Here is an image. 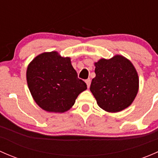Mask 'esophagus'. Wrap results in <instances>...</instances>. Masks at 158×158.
I'll use <instances>...</instances> for the list:
<instances>
[{
    "instance_id": "34e87169",
    "label": "esophagus",
    "mask_w": 158,
    "mask_h": 158,
    "mask_svg": "<svg viewBox=\"0 0 158 158\" xmlns=\"http://www.w3.org/2000/svg\"><path fill=\"white\" fill-rule=\"evenodd\" d=\"M85 83H86L87 87L89 88V86H90V84H91V79H86V80H85Z\"/></svg>"
}]
</instances>
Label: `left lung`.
<instances>
[{
	"mask_svg": "<svg viewBox=\"0 0 158 158\" xmlns=\"http://www.w3.org/2000/svg\"><path fill=\"white\" fill-rule=\"evenodd\" d=\"M90 91L101 109L118 112L131 105L138 92V75L130 60L121 55L95 63Z\"/></svg>",
	"mask_w": 158,
	"mask_h": 158,
	"instance_id": "left-lung-1",
	"label": "left lung"
}]
</instances>
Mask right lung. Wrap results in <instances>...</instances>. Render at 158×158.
Wrapping results in <instances>:
<instances>
[{"mask_svg": "<svg viewBox=\"0 0 158 158\" xmlns=\"http://www.w3.org/2000/svg\"><path fill=\"white\" fill-rule=\"evenodd\" d=\"M27 82L36 104L49 112L68 111L87 89L85 82L78 78L69 57H62L56 51L43 52L30 62Z\"/></svg>", "mask_w": 158, "mask_h": 158, "instance_id": "1", "label": "right lung"}]
</instances>
